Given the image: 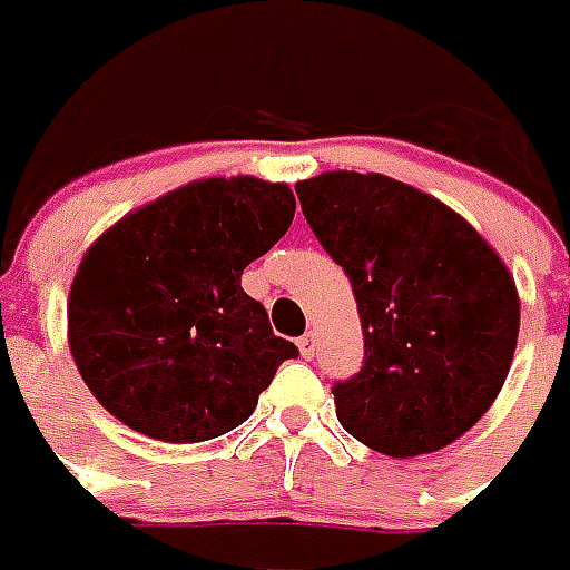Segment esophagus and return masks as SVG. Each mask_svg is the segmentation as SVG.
I'll return each instance as SVG.
<instances>
[{
  "label": "esophagus",
  "instance_id": "34e87169",
  "mask_svg": "<svg viewBox=\"0 0 570 570\" xmlns=\"http://www.w3.org/2000/svg\"><path fill=\"white\" fill-rule=\"evenodd\" d=\"M298 352H302V357H307V361H311L313 352H316V334H311V331H307L304 337H298Z\"/></svg>",
  "mask_w": 570,
  "mask_h": 570
}]
</instances>
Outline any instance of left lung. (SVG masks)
Segmentation results:
<instances>
[{
	"mask_svg": "<svg viewBox=\"0 0 570 570\" xmlns=\"http://www.w3.org/2000/svg\"><path fill=\"white\" fill-rule=\"evenodd\" d=\"M295 191L352 281L364 331L361 373L334 384L340 425L393 459L459 441L512 366V272L455 209L384 174L325 171Z\"/></svg>",
	"mask_w": 570,
	"mask_h": 570,
	"instance_id": "left-lung-1",
	"label": "left lung"
}]
</instances>
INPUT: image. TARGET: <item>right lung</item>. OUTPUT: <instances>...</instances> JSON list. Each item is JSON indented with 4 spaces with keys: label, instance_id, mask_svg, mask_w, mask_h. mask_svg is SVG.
<instances>
[{
    "label": "right lung",
    "instance_id": "right-lung-1",
    "mask_svg": "<svg viewBox=\"0 0 570 570\" xmlns=\"http://www.w3.org/2000/svg\"><path fill=\"white\" fill-rule=\"evenodd\" d=\"M286 183L209 177L111 224L76 268L67 343L97 402L132 432L200 443L254 414L298 355L242 289L293 224Z\"/></svg>",
    "mask_w": 570,
    "mask_h": 570
}]
</instances>
